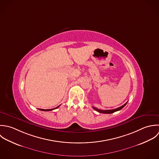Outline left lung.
<instances>
[{
	"label": "left lung",
	"mask_w": 159,
	"mask_h": 159,
	"mask_svg": "<svg viewBox=\"0 0 159 159\" xmlns=\"http://www.w3.org/2000/svg\"><path fill=\"white\" fill-rule=\"evenodd\" d=\"M126 104H127V102L125 103L124 105L118 107V108H115V109H112V110H103L98 109V108H97L96 107H93V108L95 110H96L97 111H98L99 113H114V112H115L116 111H118V110H120L121 109H122L125 106H126Z\"/></svg>",
	"instance_id": "8db88e82"
}]
</instances>
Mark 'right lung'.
Instances as JSON below:
<instances>
[{
	"instance_id": "obj_1",
	"label": "right lung",
	"mask_w": 159,
	"mask_h": 159,
	"mask_svg": "<svg viewBox=\"0 0 159 159\" xmlns=\"http://www.w3.org/2000/svg\"><path fill=\"white\" fill-rule=\"evenodd\" d=\"M59 106H58V107H57L56 108H51V109H41V108H39L40 110H42V111H51V110H54V109H55V108H57L58 107H59Z\"/></svg>"
}]
</instances>
